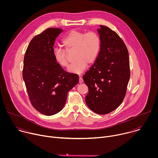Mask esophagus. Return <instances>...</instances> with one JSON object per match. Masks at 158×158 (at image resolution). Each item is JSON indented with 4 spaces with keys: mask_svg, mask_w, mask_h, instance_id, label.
I'll return each mask as SVG.
<instances>
[{
    "mask_svg": "<svg viewBox=\"0 0 158 158\" xmlns=\"http://www.w3.org/2000/svg\"><path fill=\"white\" fill-rule=\"evenodd\" d=\"M79 79V83H82V82H83V79H82V77L80 76Z\"/></svg>",
    "mask_w": 158,
    "mask_h": 158,
    "instance_id": "1",
    "label": "esophagus"
}]
</instances>
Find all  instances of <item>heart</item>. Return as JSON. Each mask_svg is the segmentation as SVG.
Segmentation results:
<instances>
[{"label": "heart", "mask_w": 158, "mask_h": 158, "mask_svg": "<svg viewBox=\"0 0 158 158\" xmlns=\"http://www.w3.org/2000/svg\"><path fill=\"white\" fill-rule=\"evenodd\" d=\"M62 44L69 53L74 52L76 61L68 71L79 74L86 68L87 63L91 64L96 60L101 49V38L94 31H72L63 39ZM66 52L60 48H55L53 51L56 62L63 68H66L69 64V55Z\"/></svg>", "instance_id": "obj_1"}]
</instances>
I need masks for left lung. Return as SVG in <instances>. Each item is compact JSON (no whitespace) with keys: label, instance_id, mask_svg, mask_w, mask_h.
Returning <instances> with one entry per match:
<instances>
[{"label":"left lung","instance_id":"1","mask_svg":"<svg viewBox=\"0 0 158 158\" xmlns=\"http://www.w3.org/2000/svg\"><path fill=\"white\" fill-rule=\"evenodd\" d=\"M98 29L101 49L93 64L83 76L89 88L85 102L99 114H106L123 102L130 78L128 51L118 34L107 26Z\"/></svg>","mask_w":158,"mask_h":158}]
</instances>
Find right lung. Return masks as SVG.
I'll return each mask as SVG.
<instances>
[{
    "label": "right lung",
    "mask_w": 158,
    "mask_h": 158,
    "mask_svg": "<svg viewBox=\"0 0 158 158\" xmlns=\"http://www.w3.org/2000/svg\"><path fill=\"white\" fill-rule=\"evenodd\" d=\"M62 29L49 28L35 35L25 53L22 76L32 106L41 114L60 111L67 93L79 82L77 74L65 71L53 55L56 38Z\"/></svg>",
    "instance_id": "add662e5"
}]
</instances>
